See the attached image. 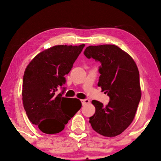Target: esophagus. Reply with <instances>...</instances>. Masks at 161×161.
<instances>
[{"label":"esophagus","mask_w":161,"mask_h":161,"mask_svg":"<svg viewBox=\"0 0 161 161\" xmlns=\"http://www.w3.org/2000/svg\"><path fill=\"white\" fill-rule=\"evenodd\" d=\"M81 104L82 105H85V104H87L90 102L89 100H88V99H84V100H81Z\"/></svg>","instance_id":"34e87169"}]
</instances>
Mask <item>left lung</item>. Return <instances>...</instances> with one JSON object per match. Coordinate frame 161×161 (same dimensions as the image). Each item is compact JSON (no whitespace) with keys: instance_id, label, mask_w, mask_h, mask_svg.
Listing matches in <instances>:
<instances>
[{"instance_id":"left-lung-1","label":"left lung","mask_w":161,"mask_h":161,"mask_svg":"<svg viewBox=\"0 0 161 161\" xmlns=\"http://www.w3.org/2000/svg\"><path fill=\"white\" fill-rule=\"evenodd\" d=\"M84 54L100 62L97 86L110 99L106 107L100 102L92 101L95 113L89 122L100 135L114 137L132 122L141 100L138 67L127 53L115 45L90 46Z\"/></svg>"}]
</instances>
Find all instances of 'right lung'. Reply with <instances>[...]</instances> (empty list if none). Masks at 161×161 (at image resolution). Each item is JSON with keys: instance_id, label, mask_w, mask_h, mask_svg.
<instances>
[{"instance_id": "right-lung-1", "label": "right lung", "mask_w": 161, "mask_h": 161, "mask_svg": "<svg viewBox=\"0 0 161 161\" xmlns=\"http://www.w3.org/2000/svg\"><path fill=\"white\" fill-rule=\"evenodd\" d=\"M84 46H53L37 54L26 68L22 90L24 109L30 121L43 133L62 131L81 107L78 99L62 95L66 91L64 76L69 73ZM59 87L63 91L57 94Z\"/></svg>"}]
</instances>
